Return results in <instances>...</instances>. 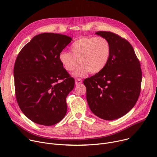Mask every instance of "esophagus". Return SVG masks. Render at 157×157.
<instances>
[{"instance_id": "esophagus-1", "label": "esophagus", "mask_w": 157, "mask_h": 157, "mask_svg": "<svg viewBox=\"0 0 157 157\" xmlns=\"http://www.w3.org/2000/svg\"><path fill=\"white\" fill-rule=\"evenodd\" d=\"M82 83V80L80 79H75V84L76 85H79Z\"/></svg>"}]
</instances>
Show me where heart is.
<instances>
[{
	"label": "heart",
	"instance_id": "heart-1",
	"mask_svg": "<svg viewBox=\"0 0 157 157\" xmlns=\"http://www.w3.org/2000/svg\"><path fill=\"white\" fill-rule=\"evenodd\" d=\"M71 51H62L59 61L67 71H73L80 63L74 76L82 77L88 72L94 75L104 69L109 58L111 47L105 37H82L72 44Z\"/></svg>",
	"mask_w": 157,
	"mask_h": 157
}]
</instances>
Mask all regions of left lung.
<instances>
[{
  "label": "left lung",
  "mask_w": 157,
  "mask_h": 157,
  "mask_svg": "<svg viewBox=\"0 0 157 157\" xmlns=\"http://www.w3.org/2000/svg\"><path fill=\"white\" fill-rule=\"evenodd\" d=\"M95 34L108 40L109 58L102 71L83 83L91 111L101 119L113 120L126 115L138 101L142 78L140 63L125 39L109 31Z\"/></svg>",
  "instance_id": "1"
}]
</instances>
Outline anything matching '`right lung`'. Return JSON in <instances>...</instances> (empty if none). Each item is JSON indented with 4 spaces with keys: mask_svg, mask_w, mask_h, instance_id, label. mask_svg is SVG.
Instances as JSON below:
<instances>
[{
    "mask_svg": "<svg viewBox=\"0 0 157 157\" xmlns=\"http://www.w3.org/2000/svg\"><path fill=\"white\" fill-rule=\"evenodd\" d=\"M71 40L60 34H40L17 57L13 68L17 102L24 115L36 123L51 126L66 115V97L75 82L59 56Z\"/></svg>",
    "mask_w": 157,
    "mask_h": 157,
    "instance_id": "1",
    "label": "right lung"
}]
</instances>
